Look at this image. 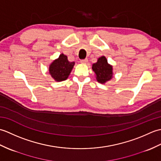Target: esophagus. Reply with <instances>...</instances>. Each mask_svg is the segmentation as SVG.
Segmentation results:
<instances>
[{"instance_id": "obj_1", "label": "esophagus", "mask_w": 161, "mask_h": 161, "mask_svg": "<svg viewBox=\"0 0 161 161\" xmlns=\"http://www.w3.org/2000/svg\"><path fill=\"white\" fill-rule=\"evenodd\" d=\"M80 62L81 63V64H87V62H88V59H82V60H81V61Z\"/></svg>"}]
</instances>
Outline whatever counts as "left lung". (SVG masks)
Listing matches in <instances>:
<instances>
[{"mask_svg":"<svg viewBox=\"0 0 161 161\" xmlns=\"http://www.w3.org/2000/svg\"><path fill=\"white\" fill-rule=\"evenodd\" d=\"M92 69L96 75V80L99 83L104 84L113 77V67L108 64L107 58L102 56L98 58L97 61L92 66Z\"/></svg>","mask_w":161,"mask_h":161,"instance_id":"8db88e82","label":"left lung"}]
</instances>
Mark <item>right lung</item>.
I'll use <instances>...</instances> for the list:
<instances>
[{
    "label": "right lung",
    "mask_w": 161,
    "mask_h": 161,
    "mask_svg": "<svg viewBox=\"0 0 161 161\" xmlns=\"http://www.w3.org/2000/svg\"><path fill=\"white\" fill-rule=\"evenodd\" d=\"M74 65L75 62H70L66 55L61 54L50 65L49 73L56 81H64L69 76Z\"/></svg>",
    "instance_id": "right-lung-1"
}]
</instances>
